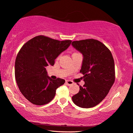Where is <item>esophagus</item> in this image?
<instances>
[{
  "label": "esophagus",
  "mask_w": 133,
  "mask_h": 133,
  "mask_svg": "<svg viewBox=\"0 0 133 133\" xmlns=\"http://www.w3.org/2000/svg\"><path fill=\"white\" fill-rule=\"evenodd\" d=\"M66 85H73L74 83H73V81H66Z\"/></svg>",
  "instance_id": "1"
}]
</instances>
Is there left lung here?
I'll list each match as a JSON object with an SVG mask.
<instances>
[{"instance_id":"obj_1","label":"left lung","mask_w":133,"mask_h":133,"mask_svg":"<svg viewBox=\"0 0 133 133\" xmlns=\"http://www.w3.org/2000/svg\"><path fill=\"white\" fill-rule=\"evenodd\" d=\"M72 45L84 56L80 72L85 82L72 100L80 108H92L106 97L114 84V58L108 48L96 39L73 41Z\"/></svg>"}]
</instances>
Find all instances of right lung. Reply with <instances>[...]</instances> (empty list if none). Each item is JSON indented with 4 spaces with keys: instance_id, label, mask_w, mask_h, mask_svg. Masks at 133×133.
<instances>
[{
    "instance_id": "1",
    "label": "right lung",
    "mask_w": 133,
    "mask_h": 133,
    "mask_svg": "<svg viewBox=\"0 0 133 133\" xmlns=\"http://www.w3.org/2000/svg\"><path fill=\"white\" fill-rule=\"evenodd\" d=\"M71 42L40 35L27 41L19 51L15 63L16 82L22 94L32 104L48 103L57 89L64 84V79L52 80L48 76L46 67L54 66L57 57Z\"/></svg>"
}]
</instances>
